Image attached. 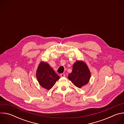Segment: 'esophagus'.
I'll use <instances>...</instances> for the list:
<instances>
[{
  "instance_id": "1",
  "label": "esophagus",
  "mask_w": 124,
  "mask_h": 124,
  "mask_svg": "<svg viewBox=\"0 0 124 124\" xmlns=\"http://www.w3.org/2000/svg\"><path fill=\"white\" fill-rule=\"evenodd\" d=\"M65 76V75L64 74H61V75H60V77H64Z\"/></svg>"
}]
</instances>
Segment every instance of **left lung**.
<instances>
[{
    "mask_svg": "<svg viewBox=\"0 0 124 124\" xmlns=\"http://www.w3.org/2000/svg\"><path fill=\"white\" fill-rule=\"evenodd\" d=\"M91 73L88 66L82 61H77L73 66L71 73L68 78L78 88H81L89 81Z\"/></svg>",
    "mask_w": 124,
    "mask_h": 124,
    "instance_id": "1",
    "label": "left lung"
}]
</instances>
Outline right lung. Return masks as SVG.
I'll use <instances>...</instances> for the list:
<instances>
[{
    "mask_svg": "<svg viewBox=\"0 0 124 124\" xmlns=\"http://www.w3.org/2000/svg\"><path fill=\"white\" fill-rule=\"evenodd\" d=\"M36 76L40 85L47 90L50 89L60 78L49 65L44 62L39 64Z\"/></svg>",
    "mask_w": 124,
    "mask_h": 124,
    "instance_id": "right-lung-1",
    "label": "right lung"
}]
</instances>
